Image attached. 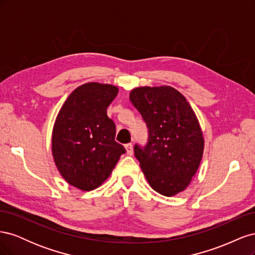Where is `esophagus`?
<instances>
[{
	"label": "esophagus",
	"mask_w": 255,
	"mask_h": 255,
	"mask_svg": "<svg viewBox=\"0 0 255 255\" xmlns=\"http://www.w3.org/2000/svg\"><path fill=\"white\" fill-rule=\"evenodd\" d=\"M125 146H126L128 155H133V144L132 143H127Z\"/></svg>",
	"instance_id": "1"
}]
</instances>
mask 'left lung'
<instances>
[{
  "label": "left lung",
  "mask_w": 255,
  "mask_h": 255,
  "mask_svg": "<svg viewBox=\"0 0 255 255\" xmlns=\"http://www.w3.org/2000/svg\"><path fill=\"white\" fill-rule=\"evenodd\" d=\"M129 100L149 128V141L135 156L150 186L172 197L186 189L201 163L204 138L197 116L171 86L137 87Z\"/></svg>",
  "instance_id": "obj_1"
}]
</instances>
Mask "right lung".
<instances>
[{
  "mask_svg": "<svg viewBox=\"0 0 255 255\" xmlns=\"http://www.w3.org/2000/svg\"><path fill=\"white\" fill-rule=\"evenodd\" d=\"M117 95L118 87L111 84L81 85L67 98L54 123V161L65 181L81 190L101 186L126 153L115 141L116 126L106 112Z\"/></svg>",
  "mask_w": 255,
  "mask_h": 255,
  "instance_id": "right-lung-1",
  "label": "right lung"
}]
</instances>
